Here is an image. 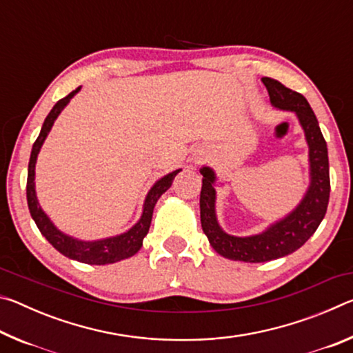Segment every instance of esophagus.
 Returning a JSON list of instances; mask_svg holds the SVG:
<instances>
[{
  "instance_id": "1",
  "label": "esophagus",
  "mask_w": 353,
  "mask_h": 353,
  "mask_svg": "<svg viewBox=\"0 0 353 353\" xmlns=\"http://www.w3.org/2000/svg\"><path fill=\"white\" fill-rule=\"evenodd\" d=\"M198 159H199V160H201V157H198Z\"/></svg>"
}]
</instances>
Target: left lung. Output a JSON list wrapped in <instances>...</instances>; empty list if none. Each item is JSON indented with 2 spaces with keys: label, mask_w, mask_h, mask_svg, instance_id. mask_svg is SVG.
<instances>
[{
  "label": "left lung",
  "mask_w": 353,
  "mask_h": 353,
  "mask_svg": "<svg viewBox=\"0 0 353 353\" xmlns=\"http://www.w3.org/2000/svg\"><path fill=\"white\" fill-rule=\"evenodd\" d=\"M261 81L270 93L274 109L292 112L299 119L308 146L310 182L301 202L283 218L274 221L259 234L236 236L227 234L216 216V172L210 166L199 170L202 174L201 225L208 243L224 259L246 263L276 260L303 246L324 219L330 196L327 143L308 101L271 77H263Z\"/></svg>",
  "instance_id": "left-lung-1"
}]
</instances>
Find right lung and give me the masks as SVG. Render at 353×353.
Returning <instances> with one entry per match:
<instances>
[{"instance_id": "add662e5", "label": "right lung", "mask_w": 353, "mask_h": 353, "mask_svg": "<svg viewBox=\"0 0 353 353\" xmlns=\"http://www.w3.org/2000/svg\"><path fill=\"white\" fill-rule=\"evenodd\" d=\"M81 90V87H77L76 90L71 92L68 97L57 101L56 105L52 107L51 112L48 113L45 118L43 126H41L40 134L35 140L31 159H29L28 166V183H26V198H28V207L31 212V216L34 223L37 224L40 234L43 235L52 248L59 250L62 255L68 256L71 260L87 263V265H110V263H117L121 260H126L129 256L135 255L143 246V240L148 235L149 225H151L152 212L154 207L157 204L166 190L171 187L172 181L177 176V172H181L182 168L174 170L160 177L159 181H155L151 190L148 191L145 202H143V212L140 219L130 227L129 230L123 232V234L99 238V240H79V238L71 236L65 234L59 227L52 223L51 218L45 213L41 208L40 202L37 199V191H35V165H37V157L40 154V149L43 146L48 134L52 129V124L61 115V112L68 105L71 98Z\"/></svg>"}]
</instances>
